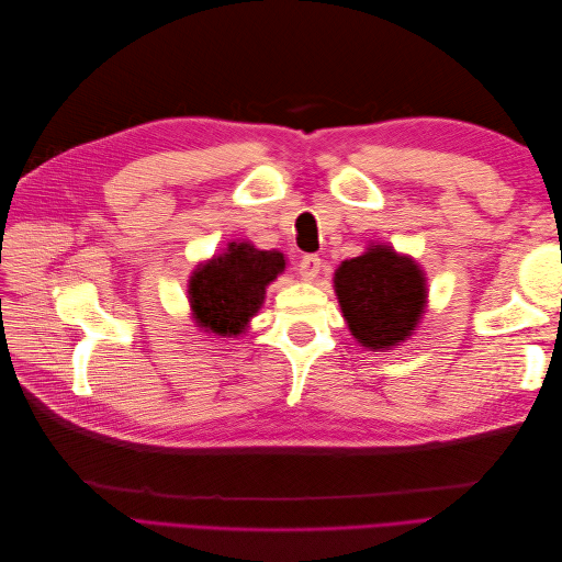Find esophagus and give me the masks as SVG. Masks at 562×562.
<instances>
[{
  "mask_svg": "<svg viewBox=\"0 0 562 562\" xmlns=\"http://www.w3.org/2000/svg\"><path fill=\"white\" fill-rule=\"evenodd\" d=\"M297 267H300V277H302L304 281H314V279L321 274L323 262H321L318 255H304V258L300 260Z\"/></svg>",
  "mask_w": 562,
  "mask_h": 562,
  "instance_id": "1",
  "label": "esophagus"
}]
</instances>
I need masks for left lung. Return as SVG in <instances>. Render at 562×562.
<instances>
[{
	"mask_svg": "<svg viewBox=\"0 0 562 562\" xmlns=\"http://www.w3.org/2000/svg\"><path fill=\"white\" fill-rule=\"evenodd\" d=\"M335 293L356 342L372 351L411 337L427 307L424 271L391 246H370L339 265Z\"/></svg>",
	"mask_w": 562,
	"mask_h": 562,
	"instance_id": "obj_1",
	"label": "left lung"
}]
</instances>
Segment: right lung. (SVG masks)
Segmentation results:
<instances>
[{"mask_svg": "<svg viewBox=\"0 0 562 562\" xmlns=\"http://www.w3.org/2000/svg\"><path fill=\"white\" fill-rule=\"evenodd\" d=\"M283 269V252L232 241L223 255L199 265L190 279L187 293L196 326L220 337L241 335L262 307L267 285Z\"/></svg>", "mask_w": 562, "mask_h": 562, "instance_id": "obj_1", "label": "right lung"}]
</instances>
